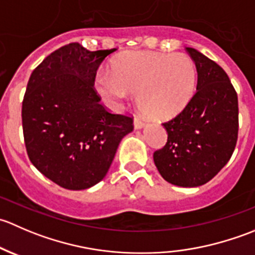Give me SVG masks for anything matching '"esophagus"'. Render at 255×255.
Returning <instances> with one entry per match:
<instances>
[{"label":"esophagus","instance_id":"34e87169","mask_svg":"<svg viewBox=\"0 0 255 255\" xmlns=\"http://www.w3.org/2000/svg\"><path fill=\"white\" fill-rule=\"evenodd\" d=\"M133 126H134L135 129H140V128L144 127V123H143L142 120L134 117V118H133Z\"/></svg>","mask_w":255,"mask_h":255}]
</instances>
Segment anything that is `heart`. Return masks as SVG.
Returning <instances> with one entry per match:
<instances>
[{
    "label": "heart",
    "mask_w": 255,
    "mask_h": 255,
    "mask_svg": "<svg viewBox=\"0 0 255 255\" xmlns=\"http://www.w3.org/2000/svg\"><path fill=\"white\" fill-rule=\"evenodd\" d=\"M111 71H100L95 91L118 109L137 92L139 106L155 120L176 117L196 91L197 71L191 58L181 53L128 51L111 61Z\"/></svg>",
    "instance_id": "1"
}]
</instances>
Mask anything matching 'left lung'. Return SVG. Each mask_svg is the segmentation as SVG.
<instances>
[{
	"instance_id": "8db88e82",
	"label": "left lung",
	"mask_w": 255,
	"mask_h": 255,
	"mask_svg": "<svg viewBox=\"0 0 255 255\" xmlns=\"http://www.w3.org/2000/svg\"><path fill=\"white\" fill-rule=\"evenodd\" d=\"M197 86L185 110L163 123L168 139L154 151L156 169L170 184L196 187L210 181L232 156L238 135V97L226 71L194 48Z\"/></svg>"
}]
</instances>
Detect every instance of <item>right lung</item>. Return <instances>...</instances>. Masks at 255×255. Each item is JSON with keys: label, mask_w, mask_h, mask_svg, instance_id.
Masks as SVG:
<instances>
[{"label": "right lung", "mask_w": 255, "mask_h": 255, "mask_svg": "<svg viewBox=\"0 0 255 255\" xmlns=\"http://www.w3.org/2000/svg\"><path fill=\"white\" fill-rule=\"evenodd\" d=\"M116 49L90 51L70 43L33 70L22 104L25 148L33 165L68 190L94 186L106 176L133 120L100 104L94 80Z\"/></svg>", "instance_id": "right-lung-1"}]
</instances>
